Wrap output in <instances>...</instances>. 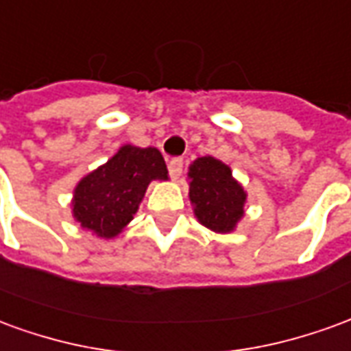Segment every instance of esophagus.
<instances>
[{
  "label": "esophagus",
  "mask_w": 351,
  "mask_h": 351,
  "mask_svg": "<svg viewBox=\"0 0 351 351\" xmlns=\"http://www.w3.org/2000/svg\"><path fill=\"white\" fill-rule=\"evenodd\" d=\"M182 169H184L182 158H173V160L169 161V173H171L173 178H178V176L182 175Z\"/></svg>",
  "instance_id": "obj_1"
}]
</instances>
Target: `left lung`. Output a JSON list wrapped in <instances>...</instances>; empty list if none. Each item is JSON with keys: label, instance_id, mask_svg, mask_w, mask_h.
I'll use <instances>...</instances> for the list:
<instances>
[{"label": "left lung", "instance_id": "obj_1", "mask_svg": "<svg viewBox=\"0 0 351 351\" xmlns=\"http://www.w3.org/2000/svg\"><path fill=\"white\" fill-rule=\"evenodd\" d=\"M190 199L195 216L205 228L229 233L243 216L246 201L243 186L231 176V169L210 156L199 158L190 167Z\"/></svg>", "mask_w": 351, "mask_h": 351}]
</instances>
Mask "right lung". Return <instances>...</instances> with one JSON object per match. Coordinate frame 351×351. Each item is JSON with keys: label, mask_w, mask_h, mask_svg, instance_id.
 <instances>
[{"label": "right lung", "mask_w": 351, "mask_h": 351, "mask_svg": "<svg viewBox=\"0 0 351 351\" xmlns=\"http://www.w3.org/2000/svg\"><path fill=\"white\" fill-rule=\"evenodd\" d=\"M167 165L156 148L123 146L114 158L84 176L75 190L73 214L82 228L110 239L137 213L152 180L167 178Z\"/></svg>", "instance_id": "obj_1"}]
</instances>
